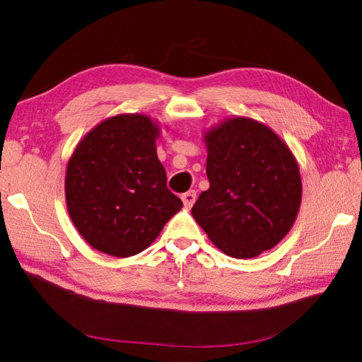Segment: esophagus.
I'll return each mask as SVG.
<instances>
[{
	"label": "esophagus",
	"instance_id": "1",
	"mask_svg": "<svg viewBox=\"0 0 362 362\" xmlns=\"http://www.w3.org/2000/svg\"><path fill=\"white\" fill-rule=\"evenodd\" d=\"M182 201L183 204H185V206H193V204L196 202V191L191 189V191H187V193L182 194Z\"/></svg>",
	"mask_w": 362,
	"mask_h": 362
}]
</instances>
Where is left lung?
I'll use <instances>...</instances> for the list:
<instances>
[{
	"label": "left lung",
	"mask_w": 362,
	"mask_h": 362,
	"mask_svg": "<svg viewBox=\"0 0 362 362\" xmlns=\"http://www.w3.org/2000/svg\"><path fill=\"white\" fill-rule=\"evenodd\" d=\"M206 177L191 214L233 258L272 249L291 230L302 201L298 165L267 126L232 118L205 135Z\"/></svg>",
	"instance_id": "1"
}]
</instances>
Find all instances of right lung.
<instances>
[{
  "mask_svg": "<svg viewBox=\"0 0 362 362\" xmlns=\"http://www.w3.org/2000/svg\"><path fill=\"white\" fill-rule=\"evenodd\" d=\"M158 127L144 115H118L83 136L68 161V213L91 247L126 258L149 247L182 209L156 151Z\"/></svg>",
  "mask_w": 362,
  "mask_h": 362,
  "instance_id": "1",
  "label": "right lung"
}]
</instances>
